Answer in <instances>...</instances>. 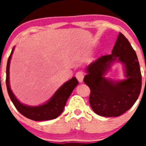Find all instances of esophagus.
<instances>
[{
	"label": "esophagus",
	"mask_w": 146,
	"mask_h": 146,
	"mask_svg": "<svg viewBox=\"0 0 146 146\" xmlns=\"http://www.w3.org/2000/svg\"><path fill=\"white\" fill-rule=\"evenodd\" d=\"M76 77L77 78L78 81L80 82H83V78H84V74L82 71H78L77 73H76Z\"/></svg>",
	"instance_id": "obj_1"
}]
</instances>
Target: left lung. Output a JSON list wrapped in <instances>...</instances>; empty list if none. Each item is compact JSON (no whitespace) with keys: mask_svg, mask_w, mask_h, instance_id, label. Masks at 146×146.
Wrapping results in <instances>:
<instances>
[{"mask_svg":"<svg viewBox=\"0 0 146 146\" xmlns=\"http://www.w3.org/2000/svg\"><path fill=\"white\" fill-rule=\"evenodd\" d=\"M116 60L125 66L127 79L121 81L104 77ZM86 70L83 81L91 90L89 103L95 113L102 117H118L135 104L141 92L142 75L136 52L122 33H119L111 54L98 57Z\"/></svg>","mask_w":146,"mask_h":146,"instance_id":"1","label":"left lung"}]
</instances>
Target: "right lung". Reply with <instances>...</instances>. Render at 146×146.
Instances as JSON below:
<instances>
[{"instance_id":"add662e5","label":"right lung","mask_w":146,"mask_h":146,"mask_svg":"<svg viewBox=\"0 0 146 146\" xmlns=\"http://www.w3.org/2000/svg\"><path fill=\"white\" fill-rule=\"evenodd\" d=\"M13 48L10 57L8 58L7 64V77H6V85L7 89L8 94L10 99L17 109V111L26 117L31 119L35 121H41V120H48L57 118L64 111V107L68 98L72 93V92L79 82L76 77H73L71 80L65 82L62 86L58 89L52 98L45 104L39 105V106L31 107L27 106L22 104L18 101L17 98L11 91L10 86V81H9V69H10V63L11 56L13 52Z\"/></svg>"}]
</instances>
